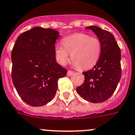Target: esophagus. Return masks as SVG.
<instances>
[{
	"instance_id": "34e87169",
	"label": "esophagus",
	"mask_w": 135,
	"mask_h": 135,
	"mask_svg": "<svg viewBox=\"0 0 135 135\" xmlns=\"http://www.w3.org/2000/svg\"><path fill=\"white\" fill-rule=\"evenodd\" d=\"M73 73H74V72L72 71H68V72H67V75L69 76H71L73 74Z\"/></svg>"
}]
</instances>
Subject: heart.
I'll use <instances>...</instances> for the list:
<instances>
[{
    "instance_id": "b5f03b06",
    "label": "heart",
    "mask_w": 135,
    "mask_h": 135,
    "mask_svg": "<svg viewBox=\"0 0 135 135\" xmlns=\"http://www.w3.org/2000/svg\"><path fill=\"white\" fill-rule=\"evenodd\" d=\"M62 46L55 47V55L62 65L67 63L71 54L72 62L77 69L86 70L93 67L101 52L100 41L84 33H75L62 40Z\"/></svg>"
}]
</instances>
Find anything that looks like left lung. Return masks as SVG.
Masks as SVG:
<instances>
[{
    "label": "left lung",
    "mask_w": 135,
    "mask_h": 135,
    "mask_svg": "<svg viewBox=\"0 0 135 135\" xmlns=\"http://www.w3.org/2000/svg\"><path fill=\"white\" fill-rule=\"evenodd\" d=\"M85 28L96 34L101 44V52L93 69L83 73L85 80L76 90L84 100L102 103L113 94L121 78V51L111 32L97 26Z\"/></svg>",
    "instance_id": "left-lung-1"
}]
</instances>
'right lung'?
<instances>
[{
  "label": "right lung",
  "mask_w": 135,
  "mask_h": 135,
  "mask_svg": "<svg viewBox=\"0 0 135 135\" xmlns=\"http://www.w3.org/2000/svg\"><path fill=\"white\" fill-rule=\"evenodd\" d=\"M59 32L35 27L21 34L11 52L12 81L22 100L32 107L55 97L58 81L67 71L56 62L55 43Z\"/></svg>",
  "instance_id": "right-lung-1"
}]
</instances>
